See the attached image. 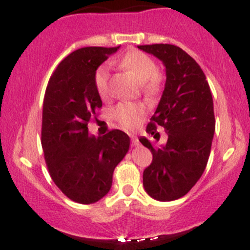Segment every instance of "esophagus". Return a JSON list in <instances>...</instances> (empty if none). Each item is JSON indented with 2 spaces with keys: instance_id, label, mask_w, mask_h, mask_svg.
Masks as SVG:
<instances>
[{
  "instance_id": "obj_1",
  "label": "esophagus",
  "mask_w": 250,
  "mask_h": 250,
  "mask_svg": "<svg viewBox=\"0 0 250 250\" xmlns=\"http://www.w3.org/2000/svg\"><path fill=\"white\" fill-rule=\"evenodd\" d=\"M131 142H132V146H138V145H140V142H138L137 136H135V135H131Z\"/></svg>"
}]
</instances>
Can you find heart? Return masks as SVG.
<instances>
[{"instance_id": "1", "label": "heart", "mask_w": 250, "mask_h": 250, "mask_svg": "<svg viewBox=\"0 0 250 250\" xmlns=\"http://www.w3.org/2000/svg\"><path fill=\"white\" fill-rule=\"evenodd\" d=\"M117 64L120 69L130 73L138 83H141L145 95L153 97L162 88V78L158 74L157 64L145 52H127L117 62ZM109 78L110 71L105 64L98 66L95 71L93 83L96 91L102 98H107L109 95ZM145 114L146 107L142 103L123 102L114 109L115 119L126 128L135 127Z\"/></svg>"}]
</instances>
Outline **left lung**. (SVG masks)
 I'll list each match as a JSON object with an SVG mask.
<instances>
[{"label":"left lung","mask_w":250,"mask_h":250,"mask_svg":"<svg viewBox=\"0 0 250 250\" xmlns=\"http://www.w3.org/2000/svg\"><path fill=\"white\" fill-rule=\"evenodd\" d=\"M138 48L159 58L167 69L163 96L146 130L159 141L157 127L163 126L167 141L154 148L140 138L153 155L143 171V187L157 201H175L188 193L206 170L215 132L211 92L199 64L182 48L167 43Z\"/></svg>","instance_id":"8db88e82"}]
</instances>
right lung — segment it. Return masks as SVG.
I'll list each match as a JSON object with an SVG mask.
<instances>
[{"label": "right lung", "mask_w": 250, "mask_h": 250, "mask_svg": "<svg viewBox=\"0 0 250 250\" xmlns=\"http://www.w3.org/2000/svg\"><path fill=\"white\" fill-rule=\"evenodd\" d=\"M118 47H83L63 59L51 75L43 98L41 145L54 184L71 201L96 203L109 192L113 172L127 153L130 137L114 128L88 133L102 101L95 71Z\"/></svg>", "instance_id": "right-lung-1"}]
</instances>
